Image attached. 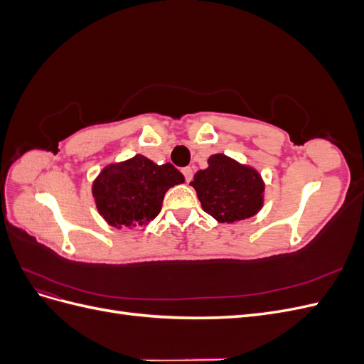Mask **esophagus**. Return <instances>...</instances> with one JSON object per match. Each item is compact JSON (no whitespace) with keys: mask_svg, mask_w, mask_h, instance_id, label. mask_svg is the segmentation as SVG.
Here are the masks:
<instances>
[{"mask_svg":"<svg viewBox=\"0 0 364 364\" xmlns=\"http://www.w3.org/2000/svg\"><path fill=\"white\" fill-rule=\"evenodd\" d=\"M182 174L185 176V181L190 182L193 179V168L191 167H185L182 168Z\"/></svg>","mask_w":364,"mask_h":364,"instance_id":"obj_1","label":"esophagus"}]
</instances>
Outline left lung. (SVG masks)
Returning <instances> with one entry per match:
<instances>
[{"label":"left lung","mask_w":364,"mask_h":364,"mask_svg":"<svg viewBox=\"0 0 364 364\" xmlns=\"http://www.w3.org/2000/svg\"><path fill=\"white\" fill-rule=\"evenodd\" d=\"M203 211L220 223H235L255 215L264 203L261 174L223 153L209 156L208 168L199 170L190 183Z\"/></svg>","instance_id":"8db88e82"}]
</instances>
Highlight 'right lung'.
I'll return each mask as SVG.
<instances>
[{"label": "right lung", "instance_id": "obj_1", "mask_svg": "<svg viewBox=\"0 0 364 364\" xmlns=\"http://www.w3.org/2000/svg\"><path fill=\"white\" fill-rule=\"evenodd\" d=\"M183 182V174L170 162L158 165L135 155L106 165L92 183V196L98 213L109 225L134 229L156 218L165 193Z\"/></svg>", "mask_w": 364, "mask_h": 364}]
</instances>
